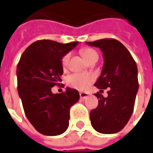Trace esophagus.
I'll return each mask as SVG.
<instances>
[{"label":"esophagus","instance_id":"obj_1","mask_svg":"<svg viewBox=\"0 0 153 153\" xmlns=\"http://www.w3.org/2000/svg\"><path fill=\"white\" fill-rule=\"evenodd\" d=\"M79 96H80L81 99H85L89 96V94L88 93H85V92H80L79 93Z\"/></svg>","mask_w":153,"mask_h":153}]
</instances>
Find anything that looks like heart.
<instances>
[{"label": "heart", "instance_id": "obj_1", "mask_svg": "<svg viewBox=\"0 0 153 153\" xmlns=\"http://www.w3.org/2000/svg\"><path fill=\"white\" fill-rule=\"evenodd\" d=\"M81 54L84 59L88 62L90 59H92L94 55H97V53L92 48H83L81 50ZM70 59V54L66 53L63 55L61 59V63L63 68L68 66ZM95 80V76L93 74L90 73H74L70 74L67 78V85L73 89L78 90H85L90 87L91 84Z\"/></svg>", "mask_w": 153, "mask_h": 153}]
</instances>
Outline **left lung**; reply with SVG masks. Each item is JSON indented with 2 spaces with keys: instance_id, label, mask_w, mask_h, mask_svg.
I'll return each instance as SVG.
<instances>
[{
  "instance_id": "1",
  "label": "left lung",
  "mask_w": 153,
  "mask_h": 153,
  "mask_svg": "<svg viewBox=\"0 0 153 153\" xmlns=\"http://www.w3.org/2000/svg\"><path fill=\"white\" fill-rule=\"evenodd\" d=\"M87 44L100 48L104 55L102 73L94 85L100 90L109 88L106 98L95 94L100 100L98 106L90 111L91 125L100 133H116L133 112L139 87L137 66L127 48L116 39L104 38Z\"/></svg>"
}]
</instances>
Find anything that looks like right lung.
Wrapping results in <instances>:
<instances>
[{
	"instance_id": "add662e5",
	"label": "right lung",
	"mask_w": 153,
	"mask_h": 153,
	"mask_svg": "<svg viewBox=\"0 0 153 153\" xmlns=\"http://www.w3.org/2000/svg\"><path fill=\"white\" fill-rule=\"evenodd\" d=\"M79 42L60 43L52 40L34 42L22 54L16 68L17 90L25 114L38 132L58 136L68 127L69 109L79 99L76 90L67 88L61 94L51 89L59 85L61 59Z\"/></svg>"
}]
</instances>
